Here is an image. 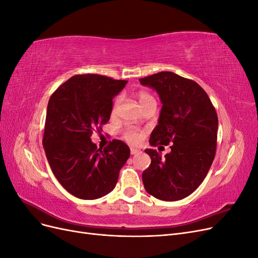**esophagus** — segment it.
Returning <instances> with one entry per match:
<instances>
[{
  "label": "esophagus",
  "instance_id": "1",
  "mask_svg": "<svg viewBox=\"0 0 258 258\" xmlns=\"http://www.w3.org/2000/svg\"><path fill=\"white\" fill-rule=\"evenodd\" d=\"M130 153H131V155H136V154L140 153V150L136 147H130Z\"/></svg>",
  "mask_w": 258,
  "mask_h": 258
}]
</instances>
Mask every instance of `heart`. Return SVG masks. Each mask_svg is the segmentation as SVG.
<instances>
[{
	"label": "heart",
	"instance_id": "b5f03b06",
	"mask_svg": "<svg viewBox=\"0 0 258 258\" xmlns=\"http://www.w3.org/2000/svg\"><path fill=\"white\" fill-rule=\"evenodd\" d=\"M137 98L139 100L140 104H141V106L150 103V102H156V100L154 98L153 95H151L150 92H147L145 90H141L139 91L137 93ZM120 101H121V98L120 97H117L115 100H114V103H113V107H112V114H116L117 110H118V106L120 104ZM144 137V134L142 131L140 130H137V129H126L124 130V134H123V138L126 139V141H128L129 143H132V144H138L142 141V139Z\"/></svg>",
	"mask_w": 258,
	"mask_h": 258
}]
</instances>
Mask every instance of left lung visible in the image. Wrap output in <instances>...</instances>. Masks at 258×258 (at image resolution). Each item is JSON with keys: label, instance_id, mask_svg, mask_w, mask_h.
Segmentation results:
<instances>
[{"label": "left lung", "instance_id": "1", "mask_svg": "<svg viewBox=\"0 0 258 258\" xmlns=\"http://www.w3.org/2000/svg\"><path fill=\"white\" fill-rule=\"evenodd\" d=\"M140 83L154 88L162 103L158 124L153 130V146L169 145L161 158L145 150L152 159L143 171L146 191L163 201L186 198L207 176L216 152L218 119L215 107L200 86L173 72H159Z\"/></svg>", "mask_w": 258, "mask_h": 258}]
</instances>
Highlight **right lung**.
Returning a JSON list of instances; mask_svg holds the SVG:
<instances>
[{
	"label": "right lung",
	"instance_id": "obj_1",
	"mask_svg": "<svg viewBox=\"0 0 258 258\" xmlns=\"http://www.w3.org/2000/svg\"><path fill=\"white\" fill-rule=\"evenodd\" d=\"M128 82L99 74L74 75L60 85L47 105L43 146L52 173L73 196L92 200L116 186L130 156L120 140L101 151L91 142L112 113L113 99Z\"/></svg>",
	"mask_w": 258,
	"mask_h": 258
}]
</instances>
